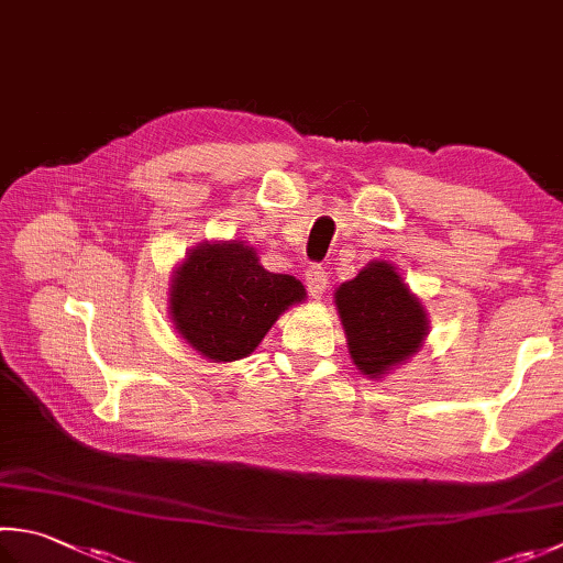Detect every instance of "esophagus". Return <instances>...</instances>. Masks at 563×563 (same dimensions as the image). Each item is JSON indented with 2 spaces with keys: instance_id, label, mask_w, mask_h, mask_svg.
Wrapping results in <instances>:
<instances>
[{
  "instance_id": "34e87169",
  "label": "esophagus",
  "mask_w": 563,
  "mask_h": 563,
  "mask_svg": "<svg viewBox=\"0 0 563 563\" xmlns=\"http://www.w3.org/2000/svg\"><path fill=\"white\" fill-rule=\"evenodd\" d=\"M305 283H307V292H310L314 300L324 295L327 290V271L322 266H310L305 273Z\"/></svg>"
}]
</instances>
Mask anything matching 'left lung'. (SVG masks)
I'll list each match as a JSON object with an SVG mask.
<instances>
[{"label": "left lung", "instance_id": "left-lung-1", "mask_svg": "<svg viewBox=\"0 0 563 563\" xmlns=\"http://www.w3.org/2000/svg\"><path fill=\"white\" fill-rule=\"evenodd\" d=\"M334 302L349 354L368 378H383L422 349L429 332L424 305L385 261H371L354 280L341 283Z\"/></svg>", "mask_w": 563, "mask_h": 563}]
</instances>
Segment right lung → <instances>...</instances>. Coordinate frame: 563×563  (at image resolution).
<instances>
[{
    "label": "right lung",
    "mask_w": 563,
    "mask_h": 563,
    "mask_svg": "<svg viewBox=\"0 0 563 563\" xmlns=\"http://www.w3.org/2000/svg\"><path fill=\"white\" fill-rule=\"evenodd\" d=\"M305 297L300 280L268 273L244 241H205L175 268L168 310L187 344L219 363L249 356Z\"/></svg>",
    "instance_id": "obj_1"
}]
</instances>
